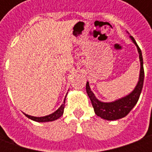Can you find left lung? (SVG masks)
I'll return each mask as SVG.
<instances>
[{"label": "left lung", "mask_w": 152, "mask_h": 152, "mask_svg": "<svg viewBox=\"0 0 152 152\" xmlns=\"http://www.w3.org/2000/svg\"><path fill=\"white\" fill-rule=\"evenodd\" d=\"M129 37H130L131 40L133 41V43L137 47V52L139 54V61H140L141 66L138 81H137V84L135 86L134 90L130 94H129L128 95L124 96L121 99H117L115 101L104 102H101L100 100L96 98L94 94L91 91L89 82L87 81L86 83V92L90 99V101L92 102L93 107H94L95 114L99 117L107 120V121H115V120H119V119L126 116L131 110L134 108V106L137 104L138 99L140 97L142 89L144 80V69L142 51L137 45V42L134 40V38L131 36H129Z\"/></svg>", "instance_id": "8db88e82"}]
</instances>
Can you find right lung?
<instances>
[{
    "mask_svg": "<svg viewBox=\"0 0 152 152\" xmlns=\"http://www.w3.org/2000/svg\"><path fill=\"white\" fill-rule=\"evenodd\" d=\"M66 98V97H65ZM65 100L66 99H64L63 101V103L62 105L60 106V107L58 110H56L55 112H53L52 114L48 115H45V116H41V117H37V116H31V115H29L25 114V115L27 116L29 119H31L32 121H37V122H49V121H53L60 118L63 114V111H64V107H65Z\"/></svg>",
    "mask_w": 152,
    "mask_h": 152,
    "instance_id": "right-lung-1",
    "label": "right lung"
}]
</instances>
